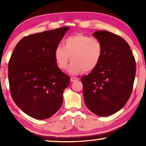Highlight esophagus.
Here are the masks:
<instances>
[{
	"label": "esophagus",
	"mask_w": 146,
	"mask_h": 146,
	"mask_svg": "<svg viewBox=\"0 0 146 146\" xmlns=\"http://www.w3.org/2000/svg\"><path fill=\"white\" fill-rule=\"evenodd\" d=\"M78 80V78H77L76 77H71L70 78V81L72 82H76Z\"/></svg>",
	"instance_id": "obj_1"
}]
</instances>
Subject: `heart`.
Instances as JSON below:
<instances>
[{
  "label": "heart",
  "instance_id": "b5f03b06",
  "mask_svg": "<svg viewBox=\"0 0 146 146\" xmlns=\"http://www.w3.org/2000/svg\"><path fill=\"white\" fill-rule=\"evenodd\" d=\"M54 50V58L60 70H65L70 57L72 62L68 69L71 75L91 72L99 64L103 48L100 41L83 34L70 36Z\"/></svg>",
  "mask_w": 146,
  "mask_h": 146
}]
</instances>
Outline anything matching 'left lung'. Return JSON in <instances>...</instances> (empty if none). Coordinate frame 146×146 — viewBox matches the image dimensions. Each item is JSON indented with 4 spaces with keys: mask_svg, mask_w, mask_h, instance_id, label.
Wrapping results in <instances>:
<instances>
[{
    "mask_svg": "<svg viewBox=\"0 0 146 146\" xmlns=\"http://www.w3.org/2000/svg\"><path fill=\"white\" fill-rule=\"evenodd\" d=\"M93 36L102 45L99 64L81 78L83 96L88 108L102 117L116 113L130 97L135 76L132 51L122 38L105 31Z\"/></svg>",
    "mask_w": 146,
    "mask_h": 146,
    "instance_id": "obj_1",
    "label": "left lung"
}]
</instances>
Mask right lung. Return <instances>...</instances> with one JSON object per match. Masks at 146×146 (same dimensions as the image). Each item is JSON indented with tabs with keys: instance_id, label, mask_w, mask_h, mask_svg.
<instances>
[{
	"instance_id": "1",
	"label": "right lung",
	"mask_w": 146,
	"mask_h": 146,
	"mask_svg": "<svg viewBox=\"0 0 146 146\" xmlns=\"http://www.w3.org/2000/svg\"><path fill=\"white\" fill-rule=\"evenodd\" d=\"M65 27L36 33L21 39L9 64L10 90L14 102L33 118L50 117L60 108L70 77L58 67L54 50Z\"/></svg>"
}]
</instances>
